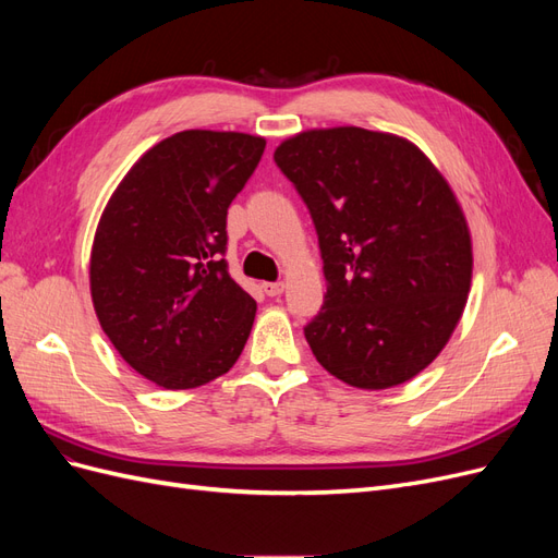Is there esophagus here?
I'll use <instances>...</instances> for the list:
<instances>
[{"label":"esophagus","mask_w":558,"mask_h":558,"mask_svg":"<svg viewBox=\"0 0 558 558\" xmlns=\"http://www.w3.org/2000/svg\"><path fill=\"white\" fill-rule=\"evenodd\" d=\"M263 291L269 298H277V295H281L286 291V283L283 281H267V283H263Z\"/></svg>","instance_id":"1"}]
</instances>
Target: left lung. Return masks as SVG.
I'll use <instances>...</instances> for the list:
<instances>
[{
    "mask_svg": "<svg viewBox=\"0 0 558 558\" xmlns=\"http://www.w3.org/2000/svg\"><path fill=\"white\" fill-rule=\"evenodd\" d=\"M305 199L328 281L305 326L349 386L410 381L445 349L472 281V242L447 179L412 142L363 128L307 130L275 150Z\"/></svg>",
    "mask_w": 558,
    "mask_h": 558,
    "instance_id": "8db88e82",
    "label": "left lung"
}]
</instances>
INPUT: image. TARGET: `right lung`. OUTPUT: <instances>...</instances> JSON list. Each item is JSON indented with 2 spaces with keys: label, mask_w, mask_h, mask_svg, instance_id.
Returning a JSON list of instances; mask_svg holds the SVG:
<instances>
[{
  "label": "right lung",
  "mask_w": 558,
  "mask_h": 558,
  "mask_svg": "<svg viewBox=\"0 0 558 558\" xmlns=\"http://www.w3.org/2000/svg\"><path fill=\"white\" fill-rule=\"evenodd\" d=\"M265 140L183 130L132 165L97 223L90 295L123 361L170 391L238 363L256 300L228 272L230 202L256 170Z\"/></svg>",
  "instance_id": "add662e5"
}]
</instances>
